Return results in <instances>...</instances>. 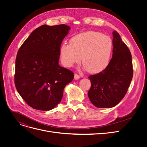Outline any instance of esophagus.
<instances>
[{
  "mask_svg": "<svg viewBox=\"0 0 147 147\" xmlns=\"http://www.w3.org/2000/svg\"><path fill=\"white\" fill-rule=\"evenodd\" d=\"M80 76L79 75L76 74L74 75V79L75 80H78V79H80Z\"/></svg>",
  "mask_w": 147,
  "mask_h": 147,
  "instance_id": "esophagus-1",
  "label": "esophagus"
}]
</instances>
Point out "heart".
I'll list each match as a JSON object with an SVG mask.
<instances>
[{"mask_svg": "<svg viewBox=\"0 0 147 147\" xmlns=\"http://www.w3.org/2000/svg\"><path fill=\"white\" fill-rule=\"evenodd\" d=\"M69 43L62 44L59 51L61 63L66 67H71L82 59L83 69L92 74L100 73L109 66L113 43L107 35L90 30L74 35Z\"/></svg>", "mask_w": 147, "mask_h": 147, "instance_id": "obj_1", "label": "heart"}]
</instances>
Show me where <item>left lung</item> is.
<instances>
[{"instance_id":"obj_1","label":"left lung","mask_w":147,"mask_h":147,"mask_svg":"<svg viewBox=\"0 0 147 147\" xmlns=\"http://www.w3.org/2000/svg\"><path fill=\"white\" fill-rule=\"evenodd\" d=\"M112 34L113 55L109 66L88 77L91 86L88 96L97 108H112L118 104L127 92L133 76L131 52L117 31Z\"/></svg>"}]
</instances>
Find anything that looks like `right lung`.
Segmentation results:
<instances>
[{"label": "right lung", "mask_w": 147, "mask_h": 147, "mask_svg": "<svg viewBox=\"0 0 147 147\" xmlns=\"http://www.w3.org/2000/svg\"><path fill=\"white\" fill-rule=\"evenodd\" d=\"M70 28L42 25L30 34L17 53L15 86L31 107L48 111L58 105L72 71L59 65V48Z\"/></svg>", "instance_id": "add662e5"}]
</instances>
